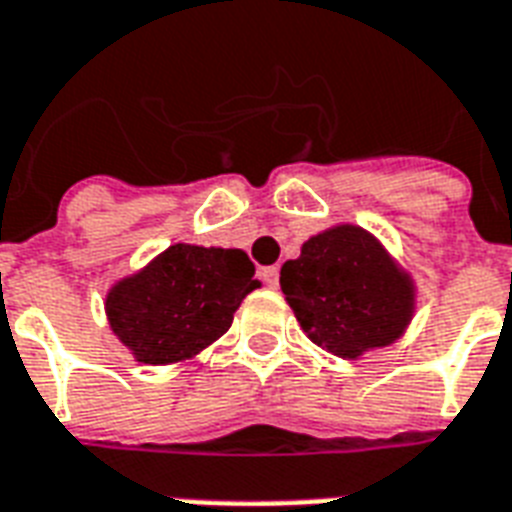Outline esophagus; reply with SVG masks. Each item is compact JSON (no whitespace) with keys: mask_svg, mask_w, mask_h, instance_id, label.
Here are the masks:
<instances>
[{"mask_svg":"<svg viewBox=\"0 0 512 512\" xmlns=\"http://www.w3.org/2000/svg\"><path fill=\"white\" fill-rule=\"evenodd\" d=\"M261 280L269 285V288H277V280H280V272L277 267H264L261 269Z\"/></svg>","mask_w":512,"mask_h":512,"instance_id":"34e87169","label":"esophagus"}]
</instances>
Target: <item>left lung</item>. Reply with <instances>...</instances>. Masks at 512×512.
Listing matches in <instances>:
<instances>
[{
	"mask_svg": "<svg viewBox=\"0 0 512 512\" xmlns=\"http://www.w3.org/2000/svg\"><path fill=\"white\" fill-rule=\"evenodd\" d=\"M280 288L312 342L339 358L387 347L414 315V283L366 229L339 224L285 261Z\"/></svg>",
	"mask_w": 512,
	"mask_h": 512,
	"instance_id": "1",
	"label": "left lung"
}]
</instances>
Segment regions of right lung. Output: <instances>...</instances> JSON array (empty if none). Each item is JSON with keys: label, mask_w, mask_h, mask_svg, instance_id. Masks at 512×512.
<instances>
[{"label": "right lung", "mask_w": 512, "mask_h": 512, "mask_svg": "<svg viewBox=\"0 0 512 512\" xmlns=\"http://www.w3.org/2000/svg\"><path fill=\"white\" fill-rule=\"evenodd\" d=\"M253 272L245 251L176 243L114 285L106 318L141 363L194 358L227 334L240 301L259 288Z\"/></svg>", "instance_id": "1"}]
</instances>
